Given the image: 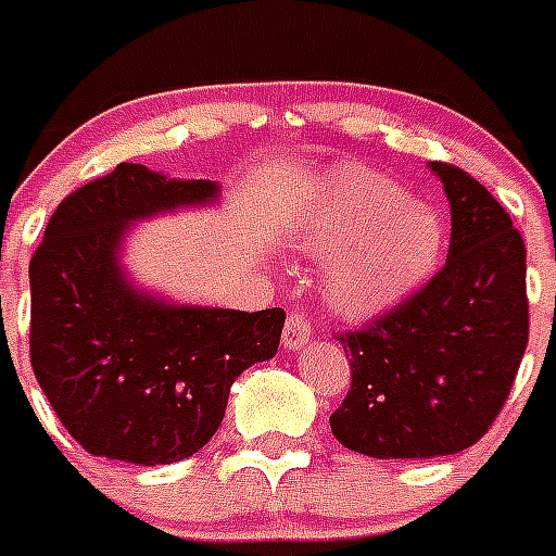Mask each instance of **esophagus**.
I'll use <instances>...</instances> for the list:
<instances>
[{"instance_id": "34e87169", "label": "esophagus", "mask_w": 556, "mask_h": 556, "mask_svg": "<svg viewBox=\"0 0 556 556\" xmlns=\"http://www.w3.org/2000/svg\"><path fill=\"white\" fill-rule=\"evenodd\" d=\"M308 339H312V323H308V317L300 308H292L287 325H283V348L300 350L308 344Z\"/></svg>"}]
</instances>
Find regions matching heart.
<instances>
[{
    "label": "heart",
    "mask_w": 556,
    "mask_h": 556,
    "mask_svg": "<svg viewBox=\"0 0 556 556\" xmlns=\"http://www.w3.org/2000/svg\"><path fill=\"white\" fill-rule=\"evenodd\" d=\"M294 231L305 251L333 256L325 292L350 317L414 292L444 253L435 208L410 203L396 181L364 167L325 173L300 203Z\"/></svg>",
    "instance_id": "heart-1"
}]
</instances>
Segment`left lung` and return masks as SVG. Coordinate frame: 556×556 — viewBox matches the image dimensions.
Returning a JSON list of instances; mask_svg holds the SVG:
<instances>
[{
  "label": "left lung",
  "instance_id": "obj_1",
  "mask_svg": "<svg viewBox=\"0 0 556 556\" xmlns=\"http://www.w3.org/2000/svg\"><path fill=\"white\" fill-rule=\"evenodd\" d=\"M430 167L452 208L446 264L366 328L336 336L353 380L330 430L380 460L477 444L507 402L529 341L521 233L477 178L446 162Z\"/></svg>",
  "mask_w": 556,
  "mask_h": 556
}]
</instances>
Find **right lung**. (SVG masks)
<instances>
[{
  "label": "right lung",
  "instance_id": "1",
  "mask_svg": "<svg viewBox=\"0 0 556 556\" xmlns=\"http://www.w3.org/2000/svg\"><path fill=\"white\" fill-rule=\"evenodd\" d=\"M208 178L121 162L71 192L29 262V361L54 414L96 457L160 466L195 455L248 366L269 361L283 308L173 305L137 292L121 267L131 223L215 203Z\"/></svg>",
  "mask_w": 556,
  "mask_h": 556
}]
</instances>
